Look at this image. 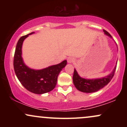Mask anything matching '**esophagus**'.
<instances>
[{
    "instance_id": "esophagus-1",
    "label": "esophagus",
    "mask_w": 127,
    "mask_h": 127,
    "mask_svg": "<svg viewBox=\"0 0 127 127\" xmlns=\"http://www.w3.org/2000/svg\"><path fill=\"white\" fill-rule=\"evenodd\" d=\"M74 62V59L72 57H68L67 59V62L68 63H72Z\"/></svg>"
}]
</instances>
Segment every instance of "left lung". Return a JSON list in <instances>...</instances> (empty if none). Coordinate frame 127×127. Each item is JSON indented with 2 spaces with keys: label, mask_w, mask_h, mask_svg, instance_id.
<instances>
[{
  "label": "left lung",
  "mask_w": 127,
  "mask_h": 127,
  "mask_svg": "<svg viewBox=\"0 0 127 127\" xmlns=\"http://www.w3.org/2000/svg\"><path fill=\"white\" fill-rule=\"evenodd\" d=\"M104 34L108 36L110 38H112V36L106 31L103 30ZM116 66L115 67L114 69L107 76L103 77L101 78L98 79H88L82 78L78 75V72L75 68L74 69L73 76V82L74 85L79 91L86 93H94L100 89L103 88L104 86L107 85L110 82L114 76L115 70H116Z\"/></svg>",
  "instance_id": "left-lung-1"
}]
</instances>
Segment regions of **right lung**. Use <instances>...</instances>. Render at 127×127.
Wrapping results in <instances>:
<instances>
[{
    "label": "right lung",
    "mask_w": 127,
    "mask_h": 127,
    "mask_svg": "<svg viewBox=\"0 0 127 127\" xmlns=\"http://www.w3.org/2000/svg\"><path fill=\"white\" fill-rule=\"evenodd\" d=\"M29 33L22 36L18 40L16 46L14 59V68L17 78L23 87L29 91L36 94H42L52 91L57 82L58 76L67 64V61L41 70H34L27 67L22 58V45L23 41Z\"/></svg>",
    "instance_id": "obj_1"
}]
</instances>
